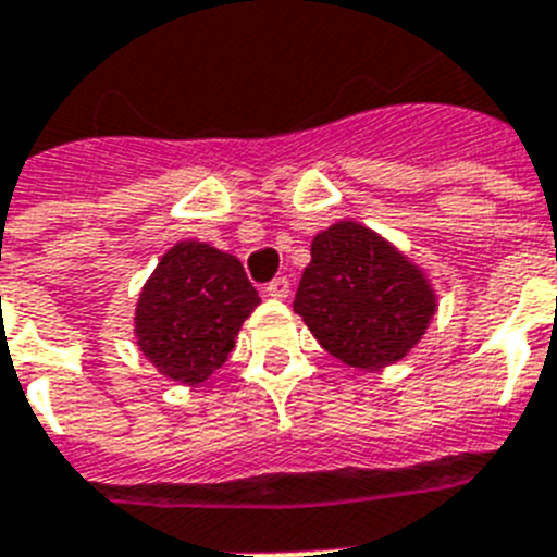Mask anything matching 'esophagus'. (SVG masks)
Returning a JSON list of instances; mask_svg holds the SVG:
<instances>
[{"mask_svg": "<svg viewBox=\"0 0 557 557\" xmlns=\"http://www.w3.org/2000/svg\"><path fill=\"white\" fill-rule=\"evenodd\" d=\"M288 292H292V283H288V277H274L269 286H265V294H269V297H274V300H286Z\"/></svg>", "mask_w": 557, "mask_h": 557, "instance_id": "34e87169", "label": "esophagus"}]
</instances>
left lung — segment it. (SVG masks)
<instances>
[{
  "instance_id": "left-lung-1",
  "label": "left lung",
  "mask_w": 557,
  "mask_h": 557,
  "mask_svg": "<svg viewBox=\"0 0 557 557\" xmlns=\"http://www.w3.org/2000/svg\"><path fill=\"white\" fill-rule=\"evenodd\" d=\"M294 311L331 357L376 371L422 339L436 294L391 243L359 223L339 221L311 243Z\"/></svg>"
}]
</instances>
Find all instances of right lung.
I'll list each match as a JSON object with an SVG mask.
<instances>
[{"label": "right lung", "instance_id": "1", "mask_svg": "<svg viewBox=\"0 0 557 557\" xmlns=\"http://www.w3.org/2000/svg\"><path fill=\"white\" fill-rule=\"evenodd\" d=\"M257 302L237 257L184 240L161 257L147 280L135 308V336L163 376L198 385L226 362Z\"/></svg>", "mask_w": 557, "mask_h": 557}]
</instances>
